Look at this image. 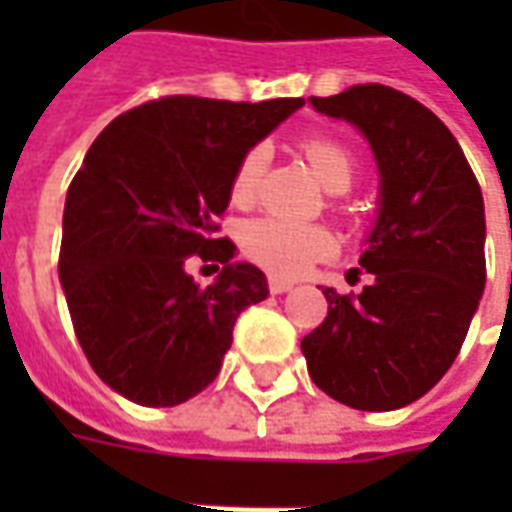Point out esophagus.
I'll return each instance as SVG.
<instances>
[{
	"label": "esophagus",
	"mask_w": 512,
	"mask_h": 512,
	"mask_svg": "<svg viewBox=\"0 0 512 512\" xmlns=\"http://www.w3.org/2000/svg\"><path fill=\"white\" fill-rule=\"evenodd\" d=\"M290 288H293V282H290V279L268 277V290H271V293H288Z\"/></svg>",
	"instance_id": "obj_1"
}]
</instances>
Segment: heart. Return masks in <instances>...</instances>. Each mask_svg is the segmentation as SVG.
Here are the masks:
<instances>
[{
    "instance_id": "heart-1",
    "label": "heart",
    "mask_w": 512,
    "mask_h": 512,
    "mask_svg": "<svg viewBox=\"0 0 512 512\" xmlns=\"http://www.w3.org/2000/svg\"><path fill=\"white\" fill-rule=\"evenodd\" d=\"M301 156L329 191H348L356 178L354 153L332 136H307L299 142ZM268 150L255 145L246 150L230 180V197L235 205H249L255 200L257 180L266 167ZM244 255L277 277H299L312 263L337 252V235L326 224H299L260 216L244 224L241 230Z\"/></svg>"
}]
</instances>
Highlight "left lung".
I'll return each instance as SVG.
<instances>
[{"label": "left lung", "instance_id": "8db88e82", "mask_svg": "<svg viewBox=\"0 0 512 512\" xmlns=\"http://www.w3.org/2000/svg\"><path fill=\"white\" fill-rule=\"evenodd\" d=\"M354 123L381 175L359 296L323 288L329 312L301 340L318 389L359 411H392L439 384L485 288L483 191L450 128L411 95L356 84L315 98Z\"/></svg>", "mask_w": 512, "mask_h": 512}]
</instances>
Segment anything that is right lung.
<instances>
[{
	"label": "right lung",
	"mask_w": 512,
	"mask_h": 512,
	"mask_svg": "<svg viewBox=\"0 0 512 512\" xmlns=\"http://www.w3.org/2000/svg\"><path fill=\"white\" fill-rule=\"evenodd\" d=\"M304 98L233 104L167 95L115 117L71 180L60 282L98 378L139 406H178L222 370L235 318L268 296L266 274L216 238L249 147ZM223 266L208 289L185 268Z\"/></svg>",
	"instance_id": "right-lung-1"
}]
</instances>
